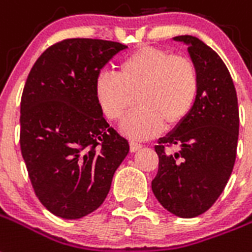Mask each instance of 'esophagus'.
I'll return each instance as SVG.
<instances>
[{"label": "esophagus", "mask_w": 252, "mask_h": 252, "mask_svg": "<svg viewBox=\"0 0 252 252\" xmlns=\"http://www.w3.org/2000/svg\"><path fill=\"white\" fill-rule=\"evenodd\" d=\"M128 144H130V151H131V153H136L139 148H142V144L136 143V142H132V140Z\"/></svg>", "instance_id": "obj_1"}]
</instances>
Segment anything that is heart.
I'll list each match as a JSON object with an SVG mask.
<instances>
[{"label":"heart","instance_id":"obj_1","mask_svg":"<svg viewBox=\"0 0 252 252\" xmlns=\"http://www.w3.org/2000/svg\"><path fill=\"white\" fill-rule=\"evenodd\" d=\"M198 88V72L189 58L147 46L125 56L117 73H99L94 93L110 121L121 120L134 97L136 108L121 127L132 139H147L163 127H177L188 118Z\"/></svg>","mask_w":252,"mask_h":252}]
</instances>
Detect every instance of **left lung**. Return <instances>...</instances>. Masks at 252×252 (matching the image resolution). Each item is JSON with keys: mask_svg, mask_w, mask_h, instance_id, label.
I'll use <instances>...</instances> for the list:
<instances>
[{"mask_svg": "<svg viewBox=\"0 0 252 252\" xmlns=\"http://www.w3.org/2000/svg\"><path fill=\"white\" fill-rule=\"evenodd\" d=\"M173 39L188 44L200 88L188 118L155 146L159 168L151 188L168 212L193 218L212 208L233 172L239 112L233 79L217 52L196 36ZM175 145L176 154L166 153Z\"/></svg>", "mask_w": 252, "mask_h": 252, "instance_id": "1", "label": "left lung"}]
</instances>
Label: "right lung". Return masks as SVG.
Wrapping results in <instances>:
<instances>
[{
    "label": "right lung",
    "instance_id": "right-lung-1",
    "mask_svg": "<svg viewBox=\"0 0 252 252\" xmlns=\"http://www.w3.org/2000/svg\"><path fill=\"white\" fill-rule=\"evenodd\" d=\"M122 43L64 39L31 68L21 98L19 144L35 194L58 217L77 220L102 205L128 142L95 98L101 69Z\"/></svg>",
    "mask_w": 252,
    "mask_h": 252
}]
</instances>
